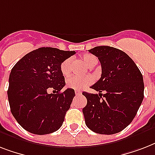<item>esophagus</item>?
<instances>
[{"instance_id": "esophagus-1", "label": "esophagus", "mask_w": 155, "mask_h": 155, "mask_svg": "<svg viewBox=\"0 0 155 155\" xmlns=\"http://www.w3.org/2000/svg\"><path fill=\"white\" fill-rule=\"evenodd\" d=\"M75 95H76V96H80V95L82 94V92H80V91H75Z\"/></svg>"}]
</instances>
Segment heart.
Instances as JSON below:
<instances>
[{
  "instance_id": "1",
  "label": "heart",
  "mask_w": 155,
  "mask_h": 155,
  "mask_svg": "<svg viewBox=\"0 0 155 155\" xmlns=\"http://www.w3.org/2000/svg\"><path fill=\"white\" fill-rule=\"evenodd\" d=\"M81 60L84 62L85 65L88 68H93L98 62V59L95 55L92 54H85L81 57ZM72 67V59L67 58L61 63L60 70L63 75H68L71 71ZM93 82V78L91 75H85V76H78L72 75L68 77L66 80L67 86L69 88L75 90H82L88 85L92 84Z\"/></svg>"
}]
</instances>
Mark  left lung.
I'll return each instance as SVG.
<instances>
[{
	"label": "left lung",
	"instance_id": "1",
	"mask_svg": "<svg viewBox=\"0 0 155 155\" xmlns=\"http://www.w3.org/2000/svg\"><path fill=\"white\" fill-rule=\"evenodd\" d=\"M88 51L101 64V77L84 92L87 105L83 108L85 124L100 134H114L132 122L144 98V83L140 70L127 54L108 46L96 47ZM103 92L104 94H102Z\"/></svg>",
	"mask_w": 155,
	"mask_h": 155
}]
</instances>
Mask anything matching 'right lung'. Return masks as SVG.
Here are the masks:
<instances>
[{
  "label": "right lung",
  "instance_id": "1",
  "mask_svg": "<svg viewBox=\"0 0 155 155\" xmlns=\"http://www.w3.org/2000/svg\"><path fill=\"white\" fill-rule=\"evenodd\" d=\"M75 54L53 47H41L21 58L11 70L7 91L11 113L28 132L43 135L63 125L75 91L65 86L61 63ZM54 89L55 94L48 91Z\"/></svg>",
  "mask_w": 155,
  "mask_h": 155
}]
</instances>
